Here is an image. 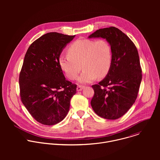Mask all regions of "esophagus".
<instances>
[{"mask_svg":"<svg viewBox=\"0 0 160 160\" xmlns=\"http://www.w3.org/2000/svg\"><path fill=\"white\" fill-rule=\"evenodd\" d=\"M84 88H85V87H84V86L78 85V86L77 87V91H81V90H82Z\"/></svg>","mask_w":160,"mask_h":160,"instance_id":"esophagus-1","label":"esophagus"}]
</instances>
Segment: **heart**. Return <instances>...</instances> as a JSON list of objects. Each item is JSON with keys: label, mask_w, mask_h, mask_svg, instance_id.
Segmentation results:
<instances>
[{"label": "heart", "mask_w": 160, "mask_h": 160, "mask_svg": "<svg viewBox=\"0 0 160 160\" xmlns=\"http://www.w3.org/2000/svg\"><path fill=\"white\" fill-rule=\"evenodd\" d=\"M68 53L59 56V67L72 80L77 78L83 68L84 70L78 78L79 83H90L97 77L104 78L111 69L112 48L106 40H77L68 48Z\"/></svg>", "instance_id": "1"}]
</instances>
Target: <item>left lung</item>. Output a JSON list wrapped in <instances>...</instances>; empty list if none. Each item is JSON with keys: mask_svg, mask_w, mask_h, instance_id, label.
Wrapping results in <instances>:
<instances>
[{"mask_svg": "<svg viewBox=\"0 0 160 160\" xmlns=\"http://www.w3.org/2000/svg\"><path fill=\"white\" fill-rule=\"evenodd\" d=\"M88 38L106 39L112 52L109 73L98 84L92 86L94 96L91 106L102 118L118 119L132 107L138 94L142 80L138 51L129 37L115 27L99 29Z\"/></svg>", "mask_w": 160, "mask_h": 160, "instance_id": "obj_1", "label": "left lung"}]
</instances>
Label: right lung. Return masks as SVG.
Returning <instances> with one entry per match:
<instances>
[{"instance_id":"add662e5","label":"right lung","mask_w":160,"mask_h":160,"mask_svg":"<svg viewBox=\"0 0 160 160\" xmlns=\"http://www.w3.org/2000/svg\"><path fill=\"white\" fill-rule=\"evenodd\" d=\"M75 36L48 33L33 42L25 54L19 78L20 96L30 115L43 125L61 122L76 94L77 85L66 80L58 62Z\"/></svg>"}]
</instances>
